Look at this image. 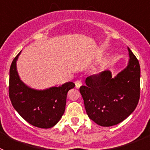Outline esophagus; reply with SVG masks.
<instances>
[{
	"label": "esophagus",
	"instance_id": "obj_1",
	"mask_svg": "<svg viewBox=\"0 0 150 150\" xmlns=\"http://www.w3.org/2000/svg\"><path fill=\"white\" fill-rule=\"evenodd\" d=\"M75 86H76V88H79V87L82 86V82L80 81V80H77V81H76V83H75Z\"/></svg>",
	"mask_w": 150,
	"mask_h": 150
}]
</instances>
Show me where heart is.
<instances>
[{
  "instance_id": "obj_1",
  "label": "heart",
  "mask_w": 150,
  "mask_h": 150,
  "mask_svg": "<svg viewBox=\"0 0 150 150\" xmlns=\"http://www.w3.org/2000/svg\"><path fill=\"white\" fill-rule=\"evenodd\" d=\"M103 69H104V67L103 66H98V67H96L92 70V73L94 74H99L102 72L103 71Z\"/></svg>"
}]
</instances>
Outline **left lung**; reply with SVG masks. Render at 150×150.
<instances>
[{"label":"left lung","mask_w":150,"mask_h":150,"mask_svg":"<svg viewBox=\"0 0 150 150\" xmlns=\"http://www.w3.org/2000/svg\"><path fill=\"white\" fill-rule=\"evenodd\" d=\"M126 67L112 76L110 71L88 76L79 88L87 115L100 126L110 127L124 121L137 107L140 98V68L128 47Z\"/></svg>","instance_id":"8db88e82"}]
</instances>
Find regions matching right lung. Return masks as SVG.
<instances>
[{"mask_svg": "<svg viewBox=\"0 0 150 150\" xmlns=\"http://www.w3.org/2000/svg\"><path fill=\"white\" fill-rule=\"evenodd\" d=\"M21 52L13 59L10 69L9 95L12 105L30 125L40 128H52L63 116L67 91L75 84L67 82L61 86L45 89L30 88L21 79L17 71L16 62Z\"/></svg>", "mask_w": 150, "mask_h": 150, "instance_id": "right-lung-1", "label": "right lung"}]
</instances>
